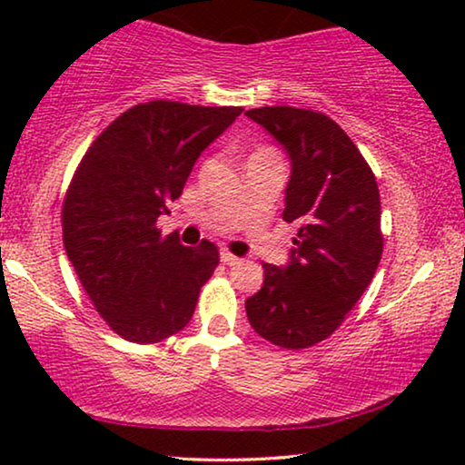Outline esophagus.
I'll return each instance as SVG.
<instances>
[{
  "label": "esophagus",
  "mask_w": 465,
  "mask_h": 465,
  "mask_svg": "<svg viewBox=\"0 0 465 465\" xmlns=\"http://www.w3.org/2000/svg\"><path fill=\"white\" fill-rule=\"evenodd\" d=\"M220 260H222V262H224V264H228V266H232V264L239 262V258L232 256V253L228 252V250H222V252H220Z\"/></svg>",
  "instance_id": "34e87169"
}]
</instances>
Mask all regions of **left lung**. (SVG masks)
Instances as JSON below:
<instances>
[{
  "label": "left lung",
  "instance_id": "left-lung-1",
  "mask_svg": "<svg viewBox=\"0 0 465 465\" xmlns=\"http://www.w3.org/2000/svg\"><path fill=\"white\" fill-rule=\"evenodd\" d=\"M290 158L283 220L298 237L283 266L262 264L245 301L252 328L285 349L328 339L360 301L383 253L381 199L371 167L334 120L301 107L245 112Z\"/></svg>",
  "mask_w": 465,
  "mask_h": 465
}]
</instances>
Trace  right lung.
Masks as SVG:
<instances>
[{"label":"right lung","mask_w":465,"mask_h":465,"mask_svg":"<svg viewBox=\"0 0 465 465\" xmlns=\"http://www.w3.org/2000/svg\"><path fill=\"white\" fill-rule=\"evenodd\" d=\"M243 107L150 101L118 116L82 158L63 205V245L94 309L131 342H161L193 320L218 247L161 237L158 215Z\"/></svg>","instance_id":"right-lung-1"}]
</instances>
